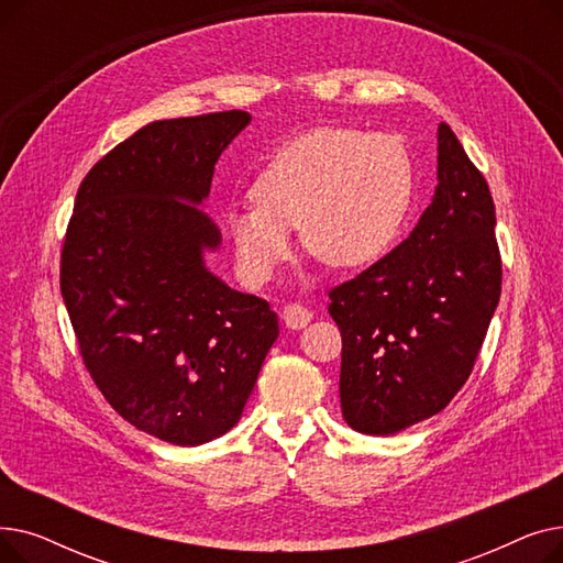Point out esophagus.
<instances>
[{"instance_id": "1", "label": "esophagus", "mask_w": 563, "mask_h": 563, "mask_svg": "<svg viewBox=\"0 0 563 563\" xmlns=\"http://www.w3.org/2000/svg\"><path fill=\"white\" fill-rule=\"evenodd\" d=\"M310 319H312V312L308 308H303L301 303H289L283 310V321L287 323V329H294V331L306 329Z\"/></svg>"}]
</instances>
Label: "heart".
<instances>
[{"instance_id": "b5f03b06", "label": "heart", "mask_w": 563, "mask_h": 563, "mask_svg": "<svg viewBox=\"0 0 563 563\" xmlns=\"http://www.w3.org/2000/svg\"><path fill=\"white\" fill-rule=\"evenodd\" d=\"M412 162L390 134L317 128L287 141L255 183V205L225 214L234 269L249 287L272 283L294 255L291 228L331 269L386 253L412 202Z\"/></svg>"}]
</instances>
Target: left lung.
<instances>
[{
	"instance_id": "left-lung-1",
	"label": "left lung",
	"mask_w": 563,
	"mask_h": 563,
	"mask_svg": "<svg viewBox=\"0 0 563 563\" xmlns=\"http://www.w3.org/2000/svg\"><path fill=\"white\" fill-rule=\"evenodd\" d=\"M501 291L495 205L450 125H438V187L406 240L331 289L342 333L340 404L351 429L393 435L463 388Z\"/></svg>"
}]
</instances>
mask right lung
<instances>
[{
  "instance_id": "add662e5",
  "label": "right lung",
  "mask_w": 563,
  "mask_h": 563,
  "mask_svg": "<svg viewBox=\"0 0 563 563\" xmlns=\"http://www.w3.org/2000/svg\"><path fill=\"white\" fill-rule=\"evenodd\" d=\"M246 111L155 121L79 185L62 251V294L84 365L118 416L196 448L242 418L278 338L264 299L205 266L221 232L198 205Z\"/></svg>"
}]
</instances>
